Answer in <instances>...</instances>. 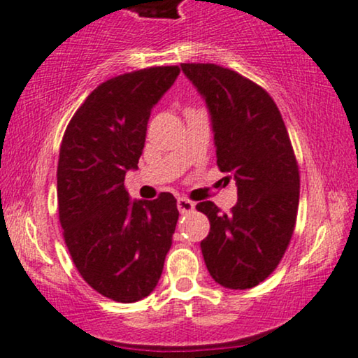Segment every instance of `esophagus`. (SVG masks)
<instances>
[{
    "instance_id": "34e87169",
    "label": "esophagus",
    "mask_w": 358,
    "mask_h": 358,
    "mask_svg": "<svg viewBox=\"0 0 358 358\" xmlns=\"http://www.w3.org/2000/svg\"><path fill=\"white\" fill-rule=\"evenodd\" d=\"M176 206H178L180 213H189L194 210V203L192 200H188V198H178V201H176Z\"/></svg>"
}]
</instances>
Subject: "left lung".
Here are the masks:
<instances>
[{"instance_id":"obj_1","label":"left lung","mask_w":358,"mask_h":358,"mask_svg":"<svg viewBox=\"0 0 358 358\" xmlns=\"http://www.w3.org/2000/svg\"><path fill=\"white\" fill-rule=\"evenodd\" d=\"M210 108L216 164L238 185L229 215L213 201L201 252L211 278L251 289L269 278L291 243L299 206V165L278 106L261 85L218 64H182Z\"/></svg>"}]
</instances>
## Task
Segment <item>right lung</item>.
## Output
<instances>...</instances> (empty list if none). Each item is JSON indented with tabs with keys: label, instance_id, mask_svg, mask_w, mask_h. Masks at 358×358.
<instances>
[{
	"label": "right lung",
	"instance_id": "obj_1",
	"mask_svg": "<svg viewBox=\"0 0 358 358\" xmlns=\"http://www.w3.org/2000/svg\"><path fill=\"white\" fill-rule=\"evenodd\" d=\"M178 74V66H155L106 80L76 110L61 142L62 236L85 282L115 302L155 289L178 221L173 194L130 201L124 185L142 155L152 107Z\"/></svg>",
	"mask_w": 358,
	"mask_h": 358
}]
</instances>
